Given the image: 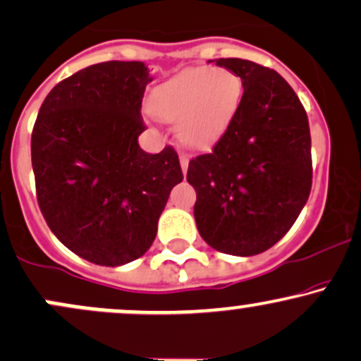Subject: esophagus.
Returning <instances> with one entry per match:
<instances>
[{
	"instance_id": "1",
	"label": "esophagus",
	"mask_w": 361,
	"mask_h": 361,
	"mask_svg": "<svg viewBox=\"0 0 361 361\" xmlns=\"http://www.w3.org/2000/svg\"><path fill=\"white\" fill-rule=\"evenodd\" d=\"M180 163H181V171H183V175H186V171H188V156L183 154V152L180 154Z\"/></svg>"
}]
</instances>
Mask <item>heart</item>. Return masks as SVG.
I'll return each mask as SVG.
<instances>
[{
  "instance_id": "b5f03b06",
  "label": "heart",
  "mask_w": 361,
  "mask_h": 361,
  "mask_svg": "<svg viewBox=\"0 0 361 361\" xmlns=\"http://www.w3.org/2000/svg\"><path fill=\"white\" fill-rule=\"evenodd\" d=\"M244 82L231 69L192 68L151 93L156 117L176 122V135L190 147H207L231 126L243 102Z\"/></svg>"
}]
</instances>
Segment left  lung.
Here are the masks:
<instances>
[{
    "label": "left lung",
    "instance_id": "left-lung-1",
    "mask_svg": "<svg viewBox=\"0 0 361 361\" xmlns=\"http://www.w3.org/2000/svg\"><path fill=\"white\" fill-rule=\"evenodd\" d=\"M215 64L239 74L244 93L212 152L188 164L195 222L214 250L255 256L288 233L309 198V120L295 91L273 69L235 57Z\"/></svg>",
    "mask_w": 361,
    "mask_h": 361
}]
</instances>
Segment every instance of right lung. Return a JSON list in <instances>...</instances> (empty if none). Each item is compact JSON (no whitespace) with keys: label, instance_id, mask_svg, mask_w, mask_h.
<instances>
[{"label":"right lung","instance_id":"obj_1","mask_svg":"<svg viewBox=\"0 0 361 361\" xmlns=\"http://www.w3.org/2000/svg\"><path fill=\"white\" fill-rule=\"evenodd\" d=\"M152 78L139 61H109L51 90L32 132L37 202L56 238L102 267L151 247L173 186L183 180L171 146L139 147L140 106Z\"/></svg>","mask_w":361,"mask_h":361}]
</instances>
